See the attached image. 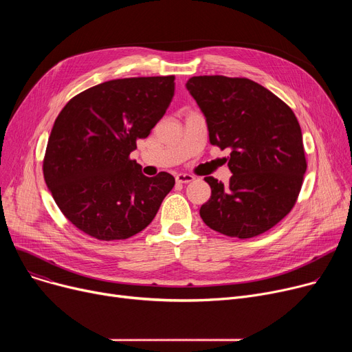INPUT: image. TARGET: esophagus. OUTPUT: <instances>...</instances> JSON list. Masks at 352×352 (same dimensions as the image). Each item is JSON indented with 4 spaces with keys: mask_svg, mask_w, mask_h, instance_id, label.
<instances>
[{
    "mask_svg": "<svg viewBox=\"0 0 352 352\" xmlns=\"http://www.w3.org/2000/svg\"><path fill=\"white\" fill-rule=\"evenodd\" d=\"M175 179L178 184H188L191 181H194V175L191 174H177Z\"/></svg>",
    "mask_w": 352,
    "mask_h": 352,
    "instance_id": "1",
    "label": "esophagus"
}]
</instances>
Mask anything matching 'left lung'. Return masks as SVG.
Listing matches in <instances>:
<instances>
[{
	"instance_id": "obj_1",
	"label": "left lung",
	"mask_w": 352,
	"mask_h": 352,
	"mask_svg": "<svg viewBox=\"0 0 352 352\" xmlns=\"http://www.w3.org/2000/svg\"><path fill=\"white\" fill-rule=\"evenodd\" d=\"M187 89L206 116L210 142L231 150L227 186L204 178L211 197L199 210L202 221L236 238L268 231L295 206L307 170L297 117L248 78L199 76L187 81Z\"/></svg>"
}]
</instances>
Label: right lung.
Here are the masks:
<instances>
[{"mask_svg":"<svg viewBox=\"0 0 352 352\" xmlns=\"http://www.w3.org/2000/svg\"><path fill=\"white\" fill-rule=\"evenodd\" d=\"M175 77L111 80L71 98L51 129L43 162L54 201L72 226L102 241L150 226L175 179L145 177L129 158L164 117Z\"/></svg>","mask_w":352,"mask_h":352,"instance_id":"1","label":"right lung"}]
</instances>
